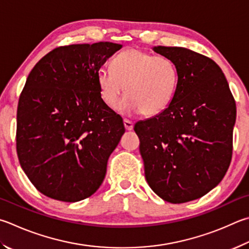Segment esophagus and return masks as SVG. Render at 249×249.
<instances>
[{"label": "esophagus", "instance_id": "34e87169", "mask_svg": "<svg viewBox=\"0 0 249 249\" xmlns=\"http://www.w3.org/2000/svg\"><path fill=\"white\" fill-rule=\"evenodd\" d=\"M123 123H124V126H125V129H126V130H132V129H133V127H134V124H133V122H132V121H129V120H124V121H123Z\"/></svg>", "mask_w": 249, "mask_h": 249}]
</instances>
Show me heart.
Masks as SVG:
<instances>
[{
	"label": "heart",
	"instance_id": "heart-1",
	"mask_svg": "<svg viewBox=\"0 0 249 249\" xmlns=\"http://www.w3.org/2000/svg\"><path fill=\"white\" fill-rule=\"evenodd\" d=\"M97 84L102 101L111 110H117L126 91L122 112L151 116L163 112L173 101L178 71L169 57L127 49L113 57L111 70L98 71Z\"/></svg>",
	"mask_w": 249,
	"mask_h": 249
}]
</instances>
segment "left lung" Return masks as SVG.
<instances>
[{
  "label": "left lung",
  "mask_w": 249,
  "mask_h": 249,
  "mask_svg": "<svg viewBox=\"0 0 249 249\" xmlns=\"http://www.w3.org/2000/svg\"><path fill=\"white\" fill-rule=\"evenodd\" d=\"M171 58L178 85L166 109L135 124L147 183L158 196L183 203L206 195L231 163L236 106L222 70L179 47H153Z\"/></svg>",
  "instance_id": "8db88e82"
}]
</instances>
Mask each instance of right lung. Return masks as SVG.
<instances>
[{
  "label": "right lung",
  "instance_id": "obj_1",
  "mask_svg": "<svg viewBox=\"0 0 249 249\" xmlns=\"http://www.w3.org/2000/svg\"><path fill=\"white\" fill-rule=\"evenodd\" d=\"M122 47L98 42L56 48L28 75L17 107V156L34 186L52 199L83 200L105 179L125 128L102 101L97 74Z\"/></svg>",
  "mask_w": 249,
  "mask_h": 249
}]
</instances>
